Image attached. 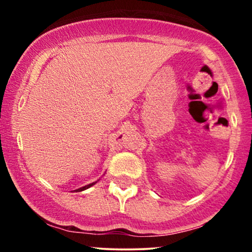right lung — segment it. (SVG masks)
Listing matches in <instances>:
<instances>
[{
	"label": "right lung",
	"mask_w": 252,
	"mask_h": 252,
	"mask_svg": "<svg viewBox=\"0 0 252 252\" xmlns=\"http://www.w3.org/2000/svg\"><path fill=\"white\" fill-rule=\"evenodd\" d=\"M94 184H96V182H92V184L86 185V186L82 187V189H76V192H82V190H84V189H90V187H91V186H94Z\"/></svg>",
	"instance_id": "obj_1"
}]
</instances>
